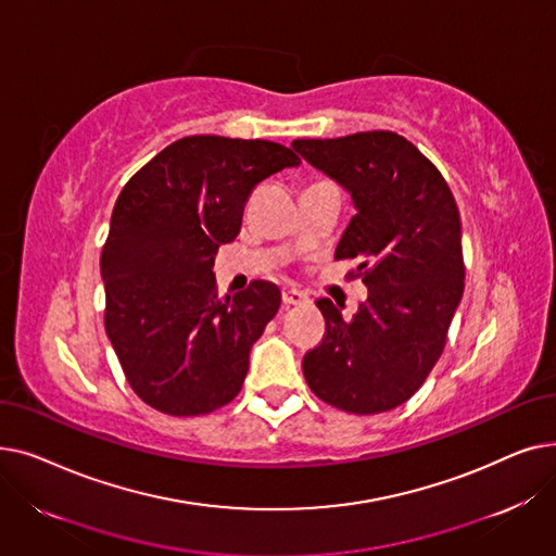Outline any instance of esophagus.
Returning a JSON list of instances; mask_svg holds the SVG:
<instances>
[{
	"label": "esophagus",
	"mask_w": 556,
	"mask_h": 556,
	"mask_svg": "<svg viewBox=\"0 0 556 556\" xmlns=\"http://www.w3.org/2000/svg\"><path fill=\"white\" fill-rule=\"evenodd\" d=\"M281 300H283V304H288V306H304V304L311 302L308 295L302 293V290H298V288H286Z\"/></svg>",
	"instance_id": "34e87169"
}]
</instances>
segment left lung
<instances>
[{"instance_id":"8db88e82","label":"left lung","mask_w":556,"mask_h":556,"mask_svg":"<svg viewBox=\"0 0 556 556\" xmlns=\"http://www.w3.org/2000/svg\"><path fill=\"white\" fill-rule=\"evenodd\" d=\"M293 149L352 195L336 258H361L367 300L352 319L317 300L327 338L304 356L315 396L354 415L405 403L440 361L464 293L455 198L405 137L390 130L295 139Z\"/></svg>"}]
</instances>
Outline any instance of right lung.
<instances>
[{"instance_id": "obj_1", "label": "right lung", "mask_w": 556, "mask_h": 556, "mask_svg": "<svg viewBox=\"0 0 556 556\" xmlns=\"http://www.w3.org/2000/svg\"><path fill=\"white\" fill-rule=\"evenodd\" d=\"M300 157L275 141H173L116 198L101 252L105 333L135 394L173 417L237 396L250 349L277 315L270 281L218 300L214 254L237 239L250 191Z\"/></svg>"}]
</instances>
